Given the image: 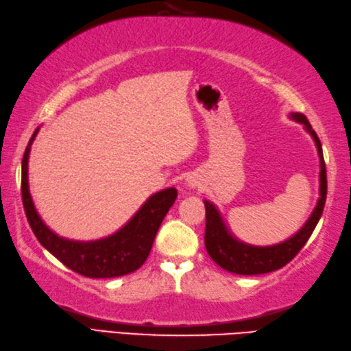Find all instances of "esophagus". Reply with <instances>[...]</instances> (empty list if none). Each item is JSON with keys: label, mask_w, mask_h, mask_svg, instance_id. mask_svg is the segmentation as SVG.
Segmentation results:
<instances>
[{"label": "esophagus", "mask_w": 351, "mask_h": 351, "mask_svg": "<svg viewBox=\"0 0 351 351\" xmlns=\"http://www.w3.org/2000/svg\"><path fill=\"white\" fill-rule=\"evenodd\" d=\"M186 186H189V188H197V186H199V182L198 178L195 176H189L188 178H186Z\"/></svg>", "instance_id": "esophagus-1"}]
</instances>
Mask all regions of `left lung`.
I'll use <instances>...</instances> for the list:
<instances>
[{"label": "left lung", "instance_id": "1", "mask_svg": "<svg viewBox=\"0 0 351 351\" xmlns=\"http://www.w3.org/2000/svg\"><path fill=\"white\" fill-rule=\"evenodd\" d=\"M290 117L298 123H302L305 129L314 138L318 156H320V198L317 201L313 215L309 216L306 223L290 239L282 243L271 246H252L237 240L228 231L223 223L221 213L212 202L204 201L206 206V234L204 243L208 255L222 269L237 275H261L269 274L284 267L290 263L300 249L305 246L308 239L313 234L318 221H320L326 195H328V178H326V163L323 158L322 143L318 139L315 130L311 128L308 119L303 114L291 112Z\"/></svg>", "mask_w": 351, "mask_h": 351}]
</instances>
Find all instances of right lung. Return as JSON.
<instances>
[{
	"instance_id": "obj_1",
	"label": "right lung",
	"mask_w": 351,
	"mask_h": 351,
	"mask_svg": "<svg viewBox=\"0 0 351 351\" xmlns=\"http://www.w3.org/2000/svg\"><path fill=\"white\" fill-rule=\"evenodd\" d=\"M37 132L38 128L23 153L21 191L28 223L40 245L66 267L87 278H115L138 270L152 251L163 217L174 204L177 189L168 188L156 192L121 230L110 237L95 241H75L60 237L40 219L28 189V154Z\"/></svg>"
}]
</instances>
